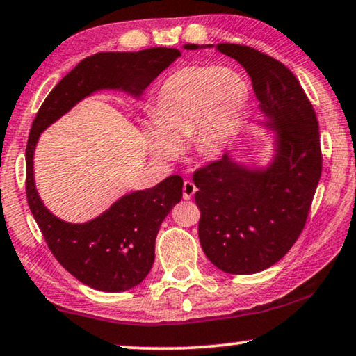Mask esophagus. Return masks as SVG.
<instances>
[{
  "mask_svg": "<svg viewBox=\"0 0 356 356\" xmlns=\"http://www.w3.org/2000/svg\"><path fill=\"white\" fill-rule=\"evenodd\" d=\"M196 192V187L192 180H185L184 182V187H182V195H184V200H190Z\"/></svg>",
  "mask_w": 356,
  "mask_h": 356,
  "instance_id": "1",
  "label": "esophagus"
}]
</instances>
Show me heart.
Segmentation results:
<instances>
[{
    "instance_id": "obj_1",
    "label": "heart",
    "mask_w": 356,
    "mask_h": 356,
    "mask_svg": "<svg viewBox=\"0 0 356 356\" xmlns=\"http://www.w3.org/2000/svg\"><path fill=\"white\" fill-rule=\"evenodd\" d=\"M249 99L245 79L217 65H187L155 89L142 123L147 150L155 160L172 161L188 137L196 156L220 155L235 136Z\"/></svg>"
}]
</instances>
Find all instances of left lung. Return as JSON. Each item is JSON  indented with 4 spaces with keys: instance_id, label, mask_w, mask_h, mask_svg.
Returning a JSON list of instances; mask_svg holds the SVG:
<instances>
[{
    "instance_id": "1",
    "label": "left lung",
    "mask_w": 356,
    "mask_h": 356,
    "mask_svg": "<svg viewBox=\"0 0 356 356\" xmlns=\"http://www.w3.org/2000/svg\"><path fill=\"white\" fill-rule=\"evenodd\" d=\"M216 49L240 62L251 76L265 118L261 124L275 132V153L265 168L238 163L225 153L193 174L198 236L217 268L251 275L284 257L304 230L321 177L320 132L315 110L289 68L249 46L222 42Z\"/></svg>"
}]
</instances>
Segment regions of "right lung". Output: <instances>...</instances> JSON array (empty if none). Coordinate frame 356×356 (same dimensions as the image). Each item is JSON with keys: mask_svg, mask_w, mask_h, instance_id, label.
<instances>
[{"mask_svg": "<svg viewBox=\"0 0 356 356\" xmlns=\"http://www.w3.org/2000/svg\"><path fill=\"white\" fill-rule=\"evenodd\" d=\"M180 57L172 47L139 52H99L81 60L47 95L26 144V201L47 248L81 283L121 293L144 281L155 261V240L164 217L182 200L184 180L169 176L155 187L136 190L84 224L56 217L36 192L33 155L41 132L89 95L115 89L139 99L148 84Z\"/></svg>", "mask_w": 356, "mask_h": 356, "instance_id": "add662e5", "label": "right lung"}]
</instances>
